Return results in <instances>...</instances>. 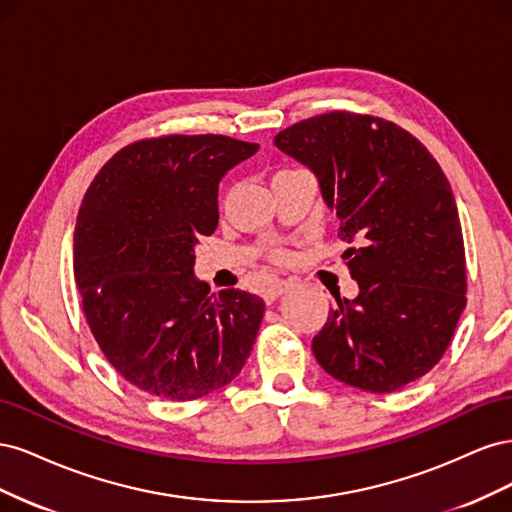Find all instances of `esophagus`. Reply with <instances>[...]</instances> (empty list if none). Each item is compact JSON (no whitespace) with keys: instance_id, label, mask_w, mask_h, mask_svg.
I'll return each instance as SVG.
<instances>
[{"instance_id":"34e87169","label":"esophagus","mask_w":512,"mask_h":512,"mask_svg":"<svg viewBox=\"0 0 512 512\" xmlns=\"http://www.w3.org/2000/svg\"><path fill=\"white\" fill-rule=\"evenodd\" d=\"M288 282L286 280H277V282H273L267 290H265V301L267 303H273L277 297H280V294H284L286 290H288Z\"/></svg>"}]
</instances>
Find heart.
<instances>
[{
	"mask_svg": "<svg viewBox=\"0 0 512 512\" xmlns=\"http://www.w3.org/2000/svg\"><path fill=\"white\" fill-rule=\"evenodd\" d=\"M271 256H273L277 262H288V260H290V252L286 250V247H282V245H273V247H271Z\"/></svg>",
	"mask_w": 512,
	"mask_h": 512,
	"instance_id": "obj_1",
	"label": "heart"
}]
</instances>
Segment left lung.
Returning <instances> with one entry per match:
<instances>
[{
    "label": "left lung",
    "mask_w": 512,
    "mask_h": 512,
    "mask_svg": "<svg viewBox=\"0 0 512 512\" xmlns=\"http://www.w3.org/2000/svg\"><path fill=\"white\" fill-rule=\"evenodd\" d=\"M316 175L339 218L356 299H339L314 337L320 367L369 393L425 376L466 307V252L455 196L436 158L397 123L333 111L275 136Z\"/></svg>",
    "instance_id": "left-lung-1"
}]
</instances>
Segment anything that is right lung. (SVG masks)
Segmentation results:
<instances>
[{
    "instance_id": "right-lung-1",
    "label": "right lung",
    "mask_w": 512,
    "mask_h": 512,
    "mask_svg": "<svg viewBox=\"0 0 512 512\" xmlns=\"http://www.w3.org/2000/svg\"><path fill=\"white\" fill-rule=\"evenodd\" d=\"M256 143L170 134L119 149L85 192L74 280L104 356L136 389L190 401L239 376L265 301L194 277V245L218 228V185Z\"/></svg>"
}]
</instances>
